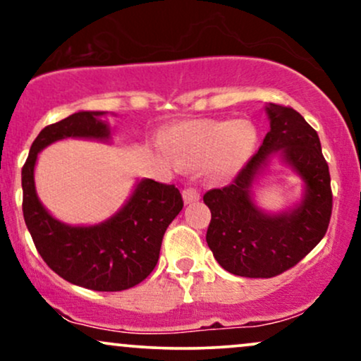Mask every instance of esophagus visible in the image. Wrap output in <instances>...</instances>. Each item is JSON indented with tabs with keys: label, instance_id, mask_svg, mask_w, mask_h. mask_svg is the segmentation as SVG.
Returning <instances> with one entry per match:
<instances>
[{
	"label": "esophagus",
	"instance_id": "1",
	"mask_svg": "<svg viewBox=\"0 0 361 361\" xmlns=\"http://www.w3.org/2000/svg\"><path fill=\"white\" fill-rule=\"evenodd\" d=\"M182 199H184L185 204H190V202H195L201 199V195H199V192L195 189H184L182 190Z\"/></svg>",
	"mask_w": 361,
	"mask_h": 361
}]
</instances>
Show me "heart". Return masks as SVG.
Here are the masks:
<instances>
[{
  "instance_id": "b5f03b06",
  "label": "heart",
  "mask_w": 361,
  "mask_h": 361,
  "mask_svg": "<svg viewBox=\"0 0 361 361\" xmlns=\"http://www.w3.org/2000/svg\"><path fill=\"white\" fill-rule=\"evenodd\" d=\"M256 130L247 120H189L173 126L166 147L182 167H202L211 182L231 179L251 157Z\"/></svg>"
}]
</instances>
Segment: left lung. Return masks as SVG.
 <instances>
[{
	"instance_id": "1",
	"label": "left lung",
	"mask_w": 361,
	"mask_h": 361,
	"mask_svg": "<svg viewBox=\"0 0 361 361\" xmlns=\"http://www.w3.org/2000/svg\"><path fill=\"white\" fill-rule=\"evenodd\" d=\"M269 132L229 185L204 194L211 209L206 241L216 261L244 278H273L298 264L326 233L331 217L330 171L317 130L289 106L266 104ZM300 177L302 197L281 212H266L254 184L269 166Z\"/></svg>"
}]
</instances>
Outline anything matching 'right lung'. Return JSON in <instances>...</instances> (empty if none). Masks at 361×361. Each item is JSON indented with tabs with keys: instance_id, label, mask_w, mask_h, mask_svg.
Wrapping results in <instances>:
<instances>
[{
	"instance_id": "right-lung-1",
	"label": "right lung",
	"mask_w": 361,
	"mask_h": 361,
	"mask_svg": "<svg viewBox=\"0 0 361 361\" xmlns=\"http://www.w3.org/2000/svg\"><path fill=\"white\" fill-rule=\"evenodd\" d=\"M105 115L82 110L38 133L21 171L23 216L39 256L58 276L93 291H123L144 281L157 264L164 233L184 207L179 189L140 179L109 219L72 226L43 206L35 185L38 154L48 145L65 139L110 144Z\"/></svg>"
}]
</instances>
